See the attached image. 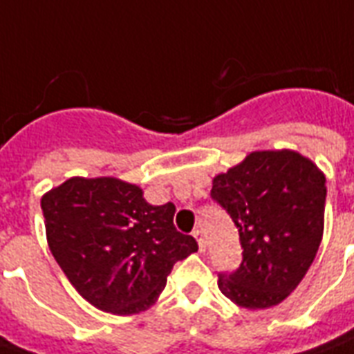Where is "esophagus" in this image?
I'll return each mask as SVG.
<instances>
[{
    "label": "esophagus",
    "mask_w": 354,
    "mask_h": 354,
    "mask_svg": "<svg viewBox=\"0 0 354 354\" xmlns=\"http://www.w3.org/2000/svg\"><path fill=\"white\" fill-rule=\"evenodd\" d=\"M193 236H195L196 243H198V249H201V252H204V250H206V237H204V232H202L201 228H196V230L193 232Z\"/></svg>",
    "instance_id": "1"
}]
</instances>
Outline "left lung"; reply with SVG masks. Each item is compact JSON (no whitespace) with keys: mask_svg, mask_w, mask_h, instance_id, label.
Listing matches in <instances>:
<instances>
[{"mask_svg":"<svg viewBox=\"0 0 354 354\" xmlns=\"http://www.w3.org/2000/svg\"><path fill=\"white\" fill-rule=\"evenodd\" d=\"M325 174L295 150L250 152L213 178L212 198L239 232L243 261L219 290L249 310L284 301L312 266L325 223Z\"/></svg>","mask_w":354,"mask_h":354,"instance_id":"8db88e82","label":"left lung"}]
</instances>
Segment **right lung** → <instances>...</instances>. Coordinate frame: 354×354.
<instances>
[{
    "mask_svg": "<svg viewBox=\"0 0 354 354\" xmlns=\"http://www.w3.org/2000/svg\"><path fill=\"white\" fill-rule=\"evenodd\" d=\"M46 237L70 284L102 312L131 315L158 301L174 263L198 250L174 226L176 206H152L118 178L74 176L42 201Z\"/></svg>",
    "mask_w": 354,
    "mask_h": 354,
    "instance_id": "obj_1",
    "label": "right lung"
}]
</instances>
